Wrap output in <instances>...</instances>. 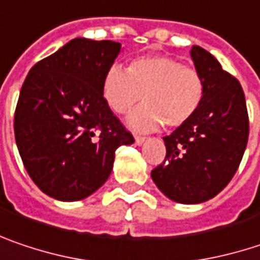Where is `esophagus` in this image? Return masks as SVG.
<instances>
[{
  "instance_id": "obj_1",
  "label": "esophagus",
  "mask_w": 260,
  "mask_h": 260,
  "mask_svg": "<svg viewBox=\"0 0 260 260\" xmlns=\"http://www.w3.org/2000/svg\"><path fill=\"white\" fill-rule=\"evenodd\" d=\"M144 141H146V137H143V135H135V144L141 146Z\"/></svg>"
}]
</instances>
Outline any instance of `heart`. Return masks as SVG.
Masks as SVG:
<instances>
[{
    "mask_svg": "<svg viewBox=\"0 0 260 260\" xmlns=\"http://www.w3.org/2000/svg\"><path fill=\"white\" fill-rule=\"evenodd\" d=\"M205 83L195 68L184 67L170 56H140L129 62L128 71L111 67L103 82V95L117 113H129L141 100L144 106L132 113L131 125L150 131L165 123L178 128L200 110ZM145 98H142V95Z\"/></svg>",
    "mask_w": 260,
    "mask_h": 260,
    "instance_id": "b5f03b06",
    "label": "heart"
}]
</instances>
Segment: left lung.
I'll return each mask as SVG.
<instances>
[{
    "mask_svg": "<svg viewBox=\"0 0 260 260\" xmlns=\"http://www.w3.org/2000/svg\"><path fill=\"white\" fill-rule=\"evenodd\" d=\"M205 83L197 114L164 137L167 154L152 171L164 195L200 204L223 190L237 173L248 140V113L240 82L200 46L190 50Z\"/></svg>",
    "mask_w": 260,
    "mask_h": 260,
    "instance_id": "8db88e82",
    "label": "left lung"
}]
</instances>
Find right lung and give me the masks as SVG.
Here are the masks:
<instances>
[{
    "instance_id": "1",
    "label": "right lung",
    "mask_w": 260,
    "mask_h": 260,
    "mask_svg": "<svg viewBox=\"0 0 260 260\" xmlns=\"http://www.w3.org/2000/svg\"><path fill=\"white\" fill-rule=\"evenodd\" d=\"M119 52L116 41L74 38L37 62L22 84L16 144L29 177L55 200L92 195L110 177L116 149L134 143L103 95Z\"/></svg>"
}]
</instances>
